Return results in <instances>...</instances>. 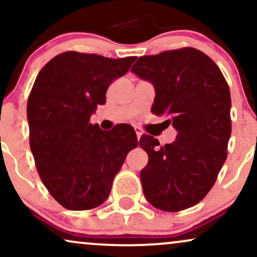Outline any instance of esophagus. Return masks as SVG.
Instances as JSON below:
<instances>
[{
	"label": "esophagus",
	"instance_id": "34e87169",
	"mask_svg": "<svg viewBox=\"0 0 257 257\" xmlns=\"http://www.w3.org/2000/svg\"><path fill=\"white\" fill-rule=\"evenodd\" d=\"M134 129H135L136 136H138V139L140 140V138H141V136H142V131L139 128V126H134Z\"/></svg>",
	"mask_w": 257,
	"mask_h": 257
}]
</instances>
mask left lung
Wrapping results in <instances>:
<instances>
[{"instance_id": "obj_1", "label": "left lung", "mask_w": 257, "mask_h": 257, "mask_svg": "<svg viewBox=\"0 0 257 257\" xmlns=\"http://www.w3.org/2000/svg\"><path fill=\"white\" fill-rule=\"evenodd\" d=\"M132 72L152 83V111L173 125L175 141L157 148L154 136L139 145L148 154L141 171L144 194L162 211H181L209 193L226 159L231 135L230 90L219 67L192 47L139 58Z\"/></svg>"}]
</instances>
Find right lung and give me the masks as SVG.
Here are the masks:
<instances>
[{
	"mask_svg": "<svg viewBox=\"0 0 257 257\" xmlns=\"http://www.w3.org/2000/svg\"><path fill=\"white\" fill-rule=\"evenodd\" d=\"M136 57L111 59L65 52L42 67L27 102L29 145L48 192L69 210H90L106 200L126 154L138 147L131 125L104 132L91 124L110 84Z\"/></svg>",
	"mask_w": 257,
	"mask_h": 257,
	"instance_id": "right-lung-1",
	"label": "right lung"
}]
</instances>
